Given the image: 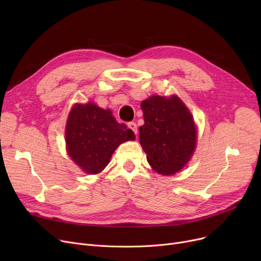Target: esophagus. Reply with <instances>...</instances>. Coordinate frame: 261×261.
I'll list each match as a JSON object with an SVG mask.
<instances>
[{"instance_id": "1", "label": "esophagus", "mask_w": 261, "mask_h": 261, "mask_svg": "<svg viewBox=\"0 0 261 261\" xmlns=\"http://www.w3.org/2000/svg\"><path fill=\"white\" fill-rule=\"evenodd\" d=\"M128 128L131 129L135 134H138V125H136L135 122H133V121L129 122V123H128Z\"/></svg>"}]
</instances>
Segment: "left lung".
I'll use <instances>...</instances> for the list:
<instances>
[{
	"label": "left lung",
	"mask_w": 261,
	"mask_h": 261,
	"mask_svg": "<svg viewBox=\"0 0 261 261\" xmlns=\"http://www.w3.org/2000/svg\"><path fill=\"white\" fill-rule=\"evenodd\" d=\"M141 107L145 123L140 127V143L150 166L163 175L180 171L197 145V128L189 110L176 95H152Z\"/></svg>",
	"instance_id": "8db88e82"
}]
</instances>
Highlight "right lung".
Here are the masks:
<instances>
[{
    "mask_svg": "<svg viewBox=\"0 0 261 261\" xmlns=\"http://www.w3.org/2000/svg\"><path fill=\"white\" fill-rule=\"evenodd\" d=\"M135 134L116 121L110 110L94 102L76 103L68 114L65 127L66 151L77 165L89 174L101 172L116 148Z\"/></svg>",
    "mask_w": 261,
    "mask_h": 261,
    "instance_id": "add662e5",
    "label": "right lung"
}]
</instances>
